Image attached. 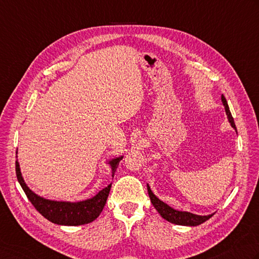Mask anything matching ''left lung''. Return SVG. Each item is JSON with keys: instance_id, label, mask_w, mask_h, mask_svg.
Masks as SVG:
<instances>
[{"instance_id": "1", "label": "left lung", "mask_w": 259, "mask_h": 259, "mask_svg": "<svg viewBox=\"0 0 259 259\" xmlns=\"http://www.w3.org/2000/svg\"><path fill=\"white\" fill-rule=\"evenodd\" d=\"M221 100H222V103H224V105H225L226 113L228 115V119H229V122H230L231 126L235 130H237L234 118H232L231 112L229 110V106H228L227 100H226L224 95L221 96ZM147 189H148V194H149V197H150V201H151V203H153V205L155 206V209L158 211V213L161 217H163L165 220L171 222V224L180 225V226H199L201 224H203V222H205L206 220H209L210 218L213 215V214L196 215V214H193V213H190V212H183V211L174 210L173 207H170L169 205H167L166 203H164L163 201H160L158 197H157L153 193V192H151L150 187L148 185H147Z\"/></svg>"}]
</instances>
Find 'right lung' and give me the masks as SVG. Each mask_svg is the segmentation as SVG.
Masks as SVG:
<instances>
[{
    "mask_svg": "<svg viewBox=\"0 0 259 259\" xmlns=\"http://www.w3.org/2000/svg\"><path fill=\"white\" fill-rule=\"evenodd\" d=\"M122 159V157L115 158L111 161V167H112V176L118 167L119 161ZM15 173L20 185L24 191L25 195L31 202V204L35 207L40 214L44 215L46 219L56 225L62 226H80L86 225L90 222L94 221L96 218L102 212L103 207L108 200V196L111 190V184L108 185L100 191L92 199L85 200L82 202H76V203H70V202H57V201H49L42 199V197L34 194L29 187L25 185L24 181L20 171V167L18 160L15 161Z\"/></svg>",
    "mask_w": 259,
    "mask_h": 259,
    "instance_id": "1",
    "label": "right lung"
}]
</instances>
